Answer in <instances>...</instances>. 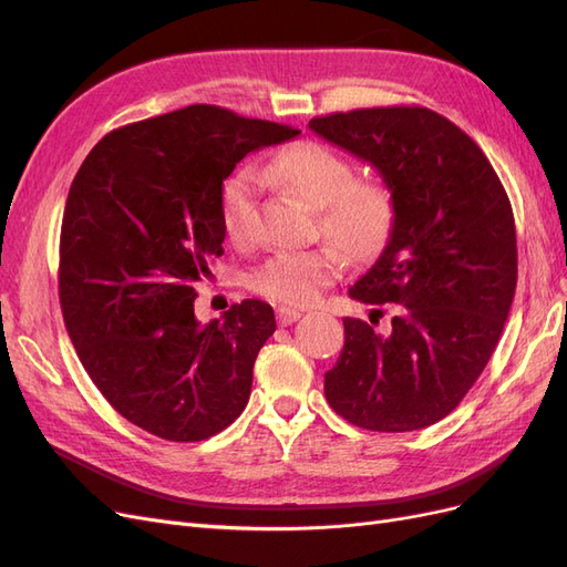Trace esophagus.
<instances>
[{
	"instance_id": "obj_1",
	"label": "esophagus",
	"mask_w": 567,
	"mask_h": 567,
	"mask_svg": "<svg viewBox=\"0 0 567 567\" xmlns=\"http://www.w3.org/2000/svg\"><path fill=\"white\" fill-rule=\"evenodd\" d=\"M298 319H300V310H293V307H279V310H277L279 326H290Z\"/></svg>"
}]
</instances>
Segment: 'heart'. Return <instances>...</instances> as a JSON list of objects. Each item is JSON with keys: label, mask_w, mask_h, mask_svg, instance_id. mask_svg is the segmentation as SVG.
Listing matches in <instances>:
<instances>
[{"label": "heart", "mask_w": 567, "mask_h": 567, "mask_svg": "<svg viewBox=\"0 0 567 567\" xmlns=\"http://www.w3.org/2000/svg\"><path fill=\"white\" fill-rule=\"evenodd\" d=\"M262 177L290 188L298 198L319 208L321 234L350 257H367L383 244L394 217L392 188L381 179H354L352 163L321 142H296L262 167ZM260 179L244 167L219 194L221 225L234 244L255 236ZM342 267L336 248L284 250L271 255L248 277V286L274 302L310 305Z\"/></svg>", "instance_id": "obj_1"}]
</instances>
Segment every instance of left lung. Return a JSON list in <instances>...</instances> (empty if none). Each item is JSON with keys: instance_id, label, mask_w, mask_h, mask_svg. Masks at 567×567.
Here are the masks:
<instances>
[{"instance_id": "8db88e82", "label": "left lung", "mask_w": 567, "mask_h": 567, "mask_svg": "<svg viewBox=\"0 0 567 567\" xmlns=\"http://www.w3.org/2000/svg\"><path fill=\"white\" fill-rule=\"evenodd\" d=\"M310 127L379 169L394 196L388 244L350 288L373 305L371 323L342 319L326 400L364 431L433 425L466 398L504 331L518 281L511 200L483 148L431 109H359ZM385 309L389 331L373 332Z\"/></svg>"}]
</instances>
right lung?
Here are the masks:
<instances>
[{
	"label": "right lung",
	"mask_w": 567,
	"mask_h": 567,
	"mask_svg": "<svg viewBox=\"0 0 567 567\" xmlns=\"http://www.w3.org/2000/svg\"><path fill=\"white\" fill-rule=\"evenodd\" d=\"M300 132L196 104L109 132L80 165L61 225L59 300L94 385L173 442L225 431L277 331L262 300L200 326L196 284L225 252L221 184L250 151Z\"/></svg>",
	"instance_id": "right-lung-1"
}]
</instances>
